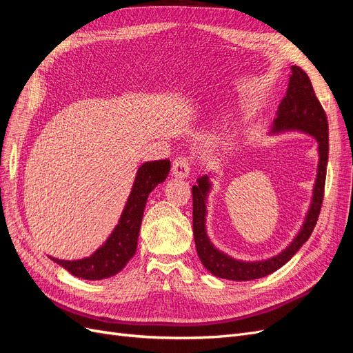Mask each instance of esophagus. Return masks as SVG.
Listing matches in <instances>:
<instances>
[{
  "mask_svg": "<svg viewBox=\"0 0 353 353\" xmlns=\"http://www.w3.org/2000/svg\"><path fill=\"white\" fill-rule=\"evenodd\" d=\"M190 175V162L185 157H176L172 163V176L187 178Z\"/></svg>",
  "mask_w": 353,
  "mask_h": 353,
  "instance_id": "1",
  "label": "esophagus"
}]
</instances>
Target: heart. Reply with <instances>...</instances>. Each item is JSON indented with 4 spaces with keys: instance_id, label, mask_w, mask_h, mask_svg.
<instances>
[{
    "instance_id": "heart-1",
    "label": "heart",
    "mask_w": 353,
    "mask_h": 353,
    "mask_svg": "<svg viewBox=\"0 0 353 353\" xmlns=\"http://www.w3.org/2000/svg\"><path fill=\"white\" fill-rule=\"evenodd\" d=\"M221 134H222V132H215V135H213V140H219Z\"/></svg>"
}]
</instances>
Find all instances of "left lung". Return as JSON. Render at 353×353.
<instances>
[{
  "instance_id": "obj_1",
  "label": "left lung",
  "mask_w": 353,
  "mask_h": 353,
  "mask_svg": "<svg viewBox=\"0 0 353 353\" xmlns=\"http://www.w3.org/2000/svg\"><path fill=\"white\" fill-rule=\"evenodd\" d=\"M287 131H299L312 135L318 143L319 159L311 206H309L302 227L293 241L279 254L262 261H240L216 249L206 234V203L212 190V174L197 178V185H193V190H191L193 191V232L197 254L205 268L219 279L250 281L272 274L293 258V254L307 241L315 228L324 197L328 162V122L323 105L316 99L311 79L299 66H292L285 97L279 105L270 134H281Z\"/></svg>"
}]
</instances>
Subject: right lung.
<instances>
[{
  "instance_id": "obj_1",
  "label": "right lung",
  "mask_w": 353,
  "mask_h": 353,
  "mask_svg": "<svg viewBox=\"0 0 353 353\" xmlns=\"http://www.w3.org/2000/svg\"><path fill=\"white\" fill-rule=\"evenodd\" d=\"M169 170L170 162L168 159L145 162L138 168L134 185L122 210L119 222L101 248L88 258L65 261L50 256V259L59 263L61 268H65L72 275L83 280H103L121 272L135 254L147 197L157 184L163 183Z\"/></svg>"
}]
</instances>
